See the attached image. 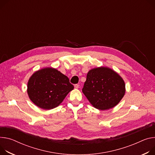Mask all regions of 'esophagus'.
I'll return each instance as SVG.
<instances>
[{
  "label": "esophagus",
  "instance_id": "1",
  "mask_svg": "<svg viewBox=\"0 0 155 155\" xmlns=\"http://www.w3.org/2000/svg\"><path fill=\"white\" fill-rule=\"evenodd\" d=\"M74 87H75V88L78 89L79 88V85H78V84H76V85H75Z\"/></svg>",
  "mask_w": 155,
  "mask_h": 155
}]
</instances>
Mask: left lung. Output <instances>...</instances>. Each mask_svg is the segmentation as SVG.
<instances>
[{"label": "left lung", "instance_id": "8db88e82", "mask_svg": "<svg viewBox=\"0 0 155 155\" xmlns=\"http://www.w3.org/2000/svg\"><path fill=\"white\" fill-rule=\"evenodd\" d=\"M90 103L95 108L106 110L116 106L125 92L122 78L108 67L90 70L82 89Z\"/></svg>", "mask_w": 155, "mask_h": 155}]
</instances>
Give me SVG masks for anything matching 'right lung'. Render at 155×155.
I'll return each mask as SVG.
<instances>
[{
	"instance_id": "1",
	"label": "right lung",
	"mask_w": 155,
	"mask_h": 155,
	"mask_svg": "<svg viewBox=\"0 0 155 155\" xmlns=\"http://www.w3.org/2000/svg\"><path fill=\"white\" fill-rule=\"evenodd\" d=\"M74 88L67 76L57 69L47 67L32 75L28 82L27 92L35 105L49 110L58 107Z\"/></svg>"
}]
</instances>
